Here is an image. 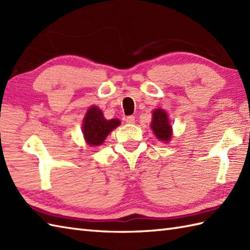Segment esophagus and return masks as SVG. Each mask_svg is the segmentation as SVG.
Wrapping results in <instances>:
<instances>
[{"label": "esophagus", "instance_id": "esophagus-1", "mask_svg": "<svg viewBox=\"0 0 250 250\" xmlns=\"http://www.w3.org/2000/svg\"><path fill=\"white\" fill-rule=\"evenodd\" d=\"M125 122H126V124H129V125H133L134 122H135L134 116H128V117H126Z\"/></svg>", "mask_w": 250, "mask_h": 250}]
</instances>
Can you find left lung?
Wrapping results in <instances>:
<instances>
[{
    "label": "left lung",
    "mask_w": 250,
    "mask_h": 250,
    "mask_svg": "<svg viewBox=\"0 0 250 250\" xmlns=\"http://www.w3.org/2000/svg\"><path fill=\"white\" fill-rule=\"evenodd\" d=\"M150 126L158 140L169 142L172 137V126L169 125L167 114L161 108L152 111V120Z\"/></svg>",
    "instance_id": "8db88e82"
}]
</instances>
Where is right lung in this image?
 Here are the masks:
<instances>
[{
  "instance_id": "1",
  "label": "right lung",
  "mask_w": 250,
  "mask_h": 250,
  "mask_svg": "<svg viewBox=\"0 0 250 250\" xmlns=\"http://www.w3.org/2000/svg\"><path fill=\"white\" fill-rule=\"evenodd\" d=\"M120 125L119 119L106 120L104 115L97 106H91L84 115L83 121V133L87 144L90 146H100L103 144L110 131Z\"/></svg>"
}]
</instances>
